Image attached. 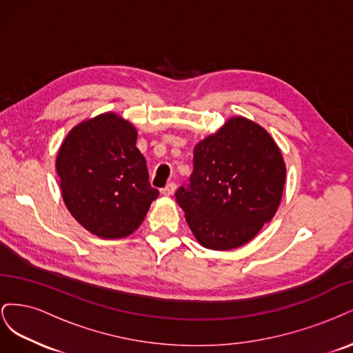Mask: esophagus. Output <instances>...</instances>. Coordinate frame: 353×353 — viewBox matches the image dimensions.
Masks as SVG:
<instances>
[{"label":"esophagus","mask_w":353,"mask_h":353,"mask_svg":"<svg viewBox=\"0 0 353 353\" xmlns=\"http://www.w3.org/2000/svg\"><path fill=\"white\" fill-rule=\"evenodd\" d=\"M175 190H176V185H175L174 183H169V184L162 190V194L166 196V197H169V196H172V194L175 193Z\"/></svg>","instance_id":"1"}]
</instances>
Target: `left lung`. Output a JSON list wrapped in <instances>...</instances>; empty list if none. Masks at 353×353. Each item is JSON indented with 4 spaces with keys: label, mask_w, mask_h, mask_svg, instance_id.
<instances>
[{
    "label": "left lung",
    "mask_w": 353,
    "mask_h": 353,
    "mask_svg": "<svg viewBox=\"0 0 353 353\" xmlns=\"http://www.w3.org/2000/svg\"><path fill=\"white\" fill-rule=\"evenodd\" d=\"M284 157L270 132L234 116L194 147L190 187L175 197L200 245L231 250L249 243L279 210Z\"/></svg>",
    "instance_id": "8db88e82"
}]
</instances>
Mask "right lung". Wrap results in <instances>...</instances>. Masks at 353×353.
<instances>
[{
  "mask_svg": "<svg viewBox=\"0 0 353 353\" xmlns=\"http://www.w3.org/2000/svg\"><path fill=\"white\" fill-rule=\"evenodd\" d=\"M137 128L113 112L73 126L56 157L70 215L101 239H123L144 221L159 191L148 183Z\"/></svg>",
  "mask_w": 353,
  "mask_h": 353,
  "instance_id": "1",
  "label": "right lung"
}]
</instances>
